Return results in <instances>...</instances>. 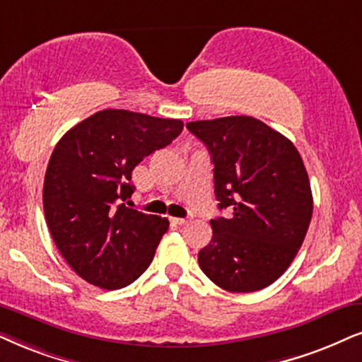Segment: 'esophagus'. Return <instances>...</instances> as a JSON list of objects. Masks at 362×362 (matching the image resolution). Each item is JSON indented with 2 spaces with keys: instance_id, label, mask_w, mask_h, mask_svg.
<instances>
[{
  "instance_id": "34e87169",
  "label": "esophagus",
  "mask_w": 362,
  "mask_h": 362,
  "mask_svg": "<svg viewBox=\"0 0 362 362\" xmlns=\"http://www.w3.org/2000/svg\"><path fill=\"white\" fill-rule=\"evenodd\" d=\"M170 221L175 223V226H185V223L190 222L189 218H170Z\"/></svg>"
}]
</instances>
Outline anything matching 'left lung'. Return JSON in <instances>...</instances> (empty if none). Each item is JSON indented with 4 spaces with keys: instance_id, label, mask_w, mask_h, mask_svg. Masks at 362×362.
Instances as JSON below:
<instances>
[{
    "instance_id": "obj_1",
    "label": "left lung",
    "mask_w": 362,
    "mask_h": 362,
    "mask_svg": "<svg viewBox=\"0 0 362 362\" xmlns=\"http://www.w3.org/2000/svg\"><path fill=\"white\" fill-rule=\"evenodd\" d=\"M209 148L218 209L199 265L228 292H254L286 272L313 217V192L294 144L254 117L187 123Z\"/></svg>"
}]
</instances>
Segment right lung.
<instances>
[{
  "label": "right lung",
  "mask_w": 362,
  "mask_h": 362,
  "mask_svg": "<svg viewBox=\"0 0 362 362\" xmlns=\"http://www.w3.org/2000/svg\"><path fill=\"white\" fill-rule=\"evenodd\" d=\"M184 122L128 110H102L62 136L49 157L43 209L66 264L102 289H122L152 262L167 218L128 209L132 172L167 147Z\"/></svg>",
  "instance_id": "obj_1"
}]
</instances>
